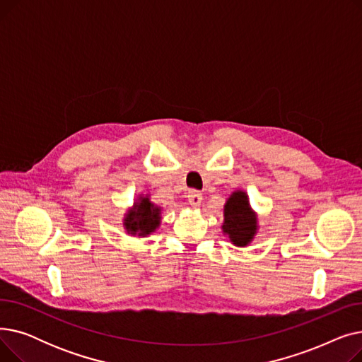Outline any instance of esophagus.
<instances>
[{
    "mask_svg": "<svg viewBox=\"0 0 362 362\" xmlns=\"http://www.w3.org/2000/svg\"><path fill=\"white\" fill-rule=\"evenodd\" d=\"M187 201L192 206H198L201 205L202 201V192L198 191V189H191V191L187 192Z\"/></svg>",
    "mask_w": 362,
    "mask_h": 362,
    "instance_id": "1",
    "label": "esophagus"
}]
</instances>
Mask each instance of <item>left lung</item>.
I'll return each instance as SVG.
<instances>
[{"label":"left lung","instance_id":"obj_1","mask_svg":"<svg viewBox=\"0 0 362 362\" xmlns=\"http://www.w3.org/2000/svg\"><path fill=\"white\" fill-rule=\"evenodd\" d=\"M255 230L257 221L248 198L243 192H235L224 205L223 232L229 235L236 246H245L251 242Z\"/></svg>","mask_w":362,"mask_h":362}]
</instances>
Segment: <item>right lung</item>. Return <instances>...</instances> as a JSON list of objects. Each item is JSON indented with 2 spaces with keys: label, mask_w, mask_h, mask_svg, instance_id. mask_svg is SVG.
<instances>
[{
  "label": "right lung",
  "mask_w": 362,
  "mask_h": 362,
  "mask_svg": "<svg viewBox=\"0 0 362 362\" xmlns=\"http://www.w3.org/2000/svg\"><path fill=\"white\" fill-rule=\"evenodd\" d=\"M124 224L130 235L146 236L154 232L160 224V208L151 204L148 198H144L127 214Z\"/></svg>",
  "instance_id": "1"
}]
</instances>
